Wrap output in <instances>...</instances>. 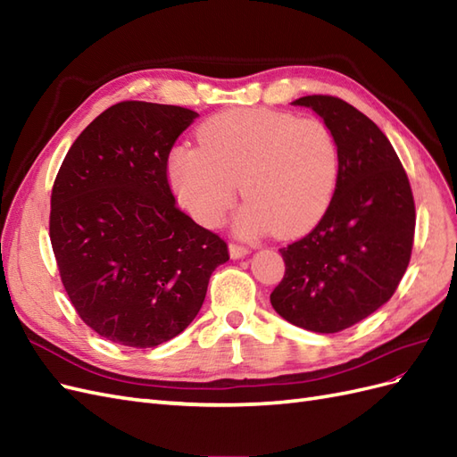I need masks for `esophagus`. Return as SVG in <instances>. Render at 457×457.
<instances>
[{"label": "esophagus", "instance_id": "obj_1", "mask_svg": "<svg viewBox=\"0 0 457 457\" xmlns=\"http://www.w3.org/2000/svg\"><path fill=\"white\" fill-rule=\"evenodd\" d=\"M228 252H230V257H232V259H240V257H245L247 253H250V250H247L245 245L234 244V242L228 244Z\"/></svg>", "mask_w": 457, "mask_h": 457}]
</instances>
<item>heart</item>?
<instances>
[{
	"instance_id": "heart-1",
	"label": "heart",
	"mask_w": 457,
	"mask_h": 457,
	"mask_svg": "<svg viewBox=\"0 0 457 457\" xmlns=\"http://www.w3.org/2000/svg\"><path fill=\"white\" fill-rule=\"evenodd\" d=\"M200 148L179 146L170 177L202 225H219L237 200L242 232L295 237L314 227L334 196L339 152L324 121L269 108H234L198 129Z\"/></svg>"
}]
</instances>
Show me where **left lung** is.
I'll return each mask as SVG.
<instances>
[{
	"label": "left lung",
	"instance_id": "1",
	"mask_svg": "<svg viewBox=\"0 0 457 457\" xmlns=\"http://www.w3.org/2000/svg\"><path fill=\"white\" fill-rule=\"evenodd\" d=\"M324 120L337 143L336 192L318 225L282 247L274 311L294 326L336 334L389 301L408 269L416 230L408 175L385 133L339 96L294 101Z\"/></svg>",
	"mask_w": 457,
	"mask_h": 457
}]
</instances>
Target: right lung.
Here are the masks:
<instances>
[{
	"label": "right lung",
	"mask_w": 457,
	"mask_h": 457,
	"mask_svg": "<svg viewBox=\"0 0 457 457\" xmlns=\"http://www.w3.org/2000/svg\"><path fill=\"white\" fill-rule=\"evenodd\" d=\"M195 110L123 101L68 150L51 192L49 237L78 316L101 337L156 347L195 320L227 242L175 204L168 158Z\"/></svg>",
	"instance_id": "1"
}]
</instances>
